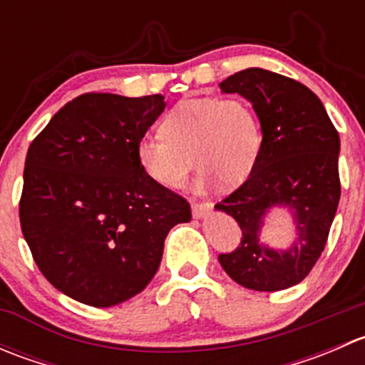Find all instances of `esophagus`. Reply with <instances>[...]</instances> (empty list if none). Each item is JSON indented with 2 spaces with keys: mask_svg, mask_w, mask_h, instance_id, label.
I'll return each mask as SVG.
<instances>
[{
  "mask_svg": "<svg viewBox=\"0 0 365 365\" xmlns=\"http://www.w3.org/2000/svg\"><path fill=\"white\" fill-rule=\"evenodd\" d=\"M190 206H192V215L196 219H203L206 213L212 210V203H196V201H190Z\"/></svg>",
  "mask_w": 365,
  "mask_h": 365,
  "instance_id": "obj_1",
  "label": "esophagus"
}]
</instances>
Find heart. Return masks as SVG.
Masks as SVG:
<instances>
[{
  "instance_id": "obj_1",
  "label": "heart",
  "mask_w": 365,
  "mask_h": 365,
  "mask_svg": "<svg viewBox=\"0 0 365 365\" xmlns=\"http://www.w3.org/2000/svg\"><path fill=\"white\" fill-rule=\"evenodd\" d=\"M261 145L259 120L247 102L192 98L176 104L162 118L160 135L139 139L135 159L146 176L165 189H178L194 162L201 165L200 187L219 180L233 187L249 178L259 159Z\"/></svg>"
}]
</instances>
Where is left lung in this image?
Instances as JSON below:
<instances>
[{"label": "left lung", "instance_id": "left-lung-1", "mask_svg": "<svg viewBox=\"0 0 365 365\" xmlns=\"http://www.w3.org/2000/svg\"><path fill=\"white\" fill-rule=\"evenodd\" d=\"M252 104L263 145L249 178L215 205L242 230L240 245L219 263L240 286L281 292L307 277L325 249L341 197V141L322 101L295 79L245 68L219 84ZM288 207L296 240L288 250L268 248L259 235L270 209Z\"/></svg>", "mask_w": 365, "mask_h": 365}]
</instances>
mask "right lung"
I'll list each match as a JSON object with an SVG mask.
<instances>
[{
    "label": "right lung",
    "mask_w": 365,
    "mask_h": 365,
    "mask_svg": "<svg viewBox=\"0 0 365 365\" xmlns=\"http://www.w3.org/2000/svg\"><path fill=\"white\" fill-rule=\"evenodd\" d=\"M164 108L162 95L84 93L29 145L21 230L43 277L81 304L111 307L141 293L169 230L192 217L135 159Z\"/></svg>",
    "instance_id": "right-lung-1"
}]
</instances>
